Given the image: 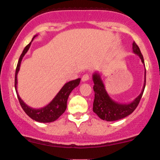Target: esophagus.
Instances as JSON below:
<instances>
[{
  "label": "esophagus",
  "instance_id": "obj_1",
  "mask_svg": "<svg viewBox=\"0 0 160 160\" xmlns=\"http://www.w3.org/2000/svg\"><path fill=\"white\" fill-rule=\"evenodd\" d=\"M89 79V75L88 74H86L82 77V82H86V81H87Z\"/></svg>",
  "mask_w": 160,
  "mask_h": 160
}]
</instances>
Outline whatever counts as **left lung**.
Here are the masks:
<instances>
[{"label":"left lung","mask_w":160,"mask_h":160,"mask_svg":"<svg viewBox=\"0 0 160 160\" xmlns=\"http://www.w3.org/2000/svg\"><path fill=\"white\" fill-rule=\"evenodd\" d=\"M132 50L135 54L140 57L141 62L144 65V60L140 49L135 42L132 43ZM145 66V65H144ZM92 80L94 82L93 90L95 92V99L93 102V111L98 115L99 118L106 121H116L125 118L131 114L138 105L144 92L146 84V70L144 74V83L140 95L133 102L128 104H120L113 100L108 95L102 78L98 73L92 74Z\"/></svg>","instance_id":"1"}]
</instances>
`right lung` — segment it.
<instances>
[{
  "mask_svg": "<svg viewBox=\"0 0 160 160\" xmlns=\"http://www.w3.org/2000/svg\"><path fill=\"white\" fill-rule=\"evenodd\" d=\"M38 36V34L34 36L32 38V41L30 43H28L26 47H25L24 50L22 51V53L19 57V62H18L17 67L16 69V75H15V89L16 94H17L18 99L19 101V103L21 107L22 108L24 111L26 113V114L29 117L32 119V120L37 121V122H51L53 121L56 120L58 117L61 116L64 112L65 111L66 108H67V101L68 98V96L70 93L72 92L73 89L75 87H77L80 82V78L77 79V80H71L66 82L63 87L60 89L55 98L51 101L49 103L46 105L45 107L41 108H33L29 107L27 105L25 102H23L22 99L20 98L19 93L17 91V75L19 73L20 69V65H21L22 60L24 56L26 54L28 50L30 48L31 44L33 40L34 39L35 37Z\"/></svg>",
  "mask_w": 160,
  "mask_h": 160,
  "instance_id": "add662e5",
  "label": "right lung"
}]
</instances>
